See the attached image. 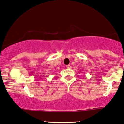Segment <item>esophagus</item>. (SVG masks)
Listing matches in <instances>:
<instances>
[{
  "label": "esophagus",
  "instance_id": "obj_1",
  "mask_svg": "<svg viewBox=\"0 0 124 124\" xmlns=\"http://www.w3.org/2000/svg\"><path fill=\"white\" fill-rule=\"evenodd\" d=\"M66 68H68V69H71V65H67V66H66Z\"/></svg>",
  "mask_w": 124,
  "mask_h": 124
}]
</instances>
